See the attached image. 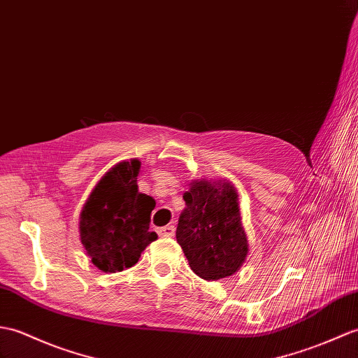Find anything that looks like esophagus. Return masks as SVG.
<instances>
[{"label":"esophagus","mask_w":358,"mask_h":358,"mask_svg":"<svg viewBox=\"0 0 358 358\" xmlns=\"http://www.w3.org/2000/svg\"><path fill=\"white\" fill-rule=\"evenodd\" d=\"M159 235L163 238H172L176 235V227L173 226H164L162 229H159Z\"/></svg>","instance_id":"34e87169"}]
</instances>
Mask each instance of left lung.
<instances>
[{
    "label": "left lung",
    "instance_id": "obj_1",
    "mask_svg": "<svg viewBox=\"0 0 358 358\" xmlns=\"http://www.w3.org/2000/svg\"><path fill=\"white\" fill-rule=\"evenodd\" d=\"M182 199L177 243L190 268L204 280L235 274L250 252L236 187L229 180H192Z\"/></svg>",
    "mask_w": 358,
    "mask_h": 358
}]
</instances>
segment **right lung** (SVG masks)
Wrapping results in <instances>:
<instances>
[{
  "instance_id": "1",
  "label": "right lung",
  "mask_w": 358,
  "mask_h": 358,
  "mask_svg": "<svg viewBox=\"0 0 358 358\" xmlns=\"http://www.w3.org/2000/svg\"><path fill=\"white\" fill-rule=\"evenodd\" d=\"M140 160L120 162L103 173L79 215V236L87 255L103 273L136 265L141 252L155 241L149 231L152 196L138 192Z\"/></svg>"
}]
</instances>
